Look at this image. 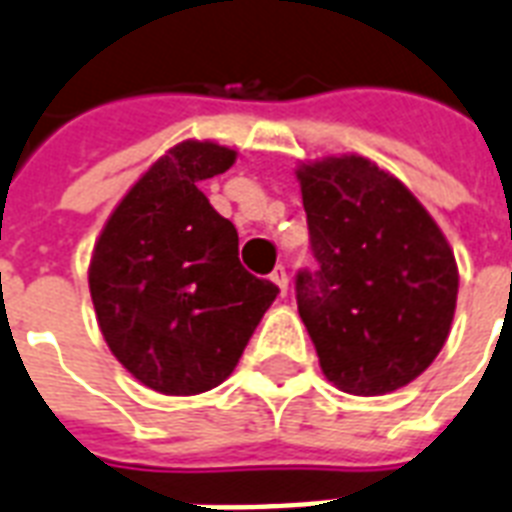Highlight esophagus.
Masks as SVG:
<instances>
[{"label": "esophagus", "instance_id": "esophagus-1", "mask_svg": "<svg viewBox=\"0 0 512 512\" xmlns=\"http://www.w3.org/2000/svg\"><path fill=\"white\" fill-rule=\"evenodd\" d=\"M271 282L282 290V295H287V287H290V276H287V271H284V265H279L276 271L271 273Z\"/></svg>", "mask_w": 512, "mask_h": 512}]
</instances>
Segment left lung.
<instances>
[{
	"label": "left lung",
	"instance_id": "obj_1",
	"mask_svg": "<svg viewBox=\"0 0 512 512\" xmlns=\"http://www.w3.org/2000/svg\"><path fill=\"white\" fill-rule=\"evenodd\" d=\"M317 271L295 276L319 368L341 392L376 397L411 384L454 322L459 271L416 195L362 155L298 171Z\"/></svg>",
	"mask_w": 512,
	"mask_h": 512
}]
</instances>
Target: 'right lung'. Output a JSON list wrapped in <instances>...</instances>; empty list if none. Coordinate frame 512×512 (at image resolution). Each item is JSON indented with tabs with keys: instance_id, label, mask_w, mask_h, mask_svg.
I'll list each match as a JSON object with an SVG mask.
<instances>
[{
	"instance_id": "add662e5",
	"label": "right lung",
	"mask_w": 512,
	"mask_h": 512,
	"mask_svg": "<svg viewBox=\"0 0 512 512\" xmlns=\"http://www.w3.org/2000/svg\"><path fill=\"white\" fill-rule=\"evenodd\" d=\"M236 150L174 144L109 214L88 284L117 362L161 395L220 386L279 295L239 260V233L198 182L228 171Z\"/></svg>"
}]
</instances>
